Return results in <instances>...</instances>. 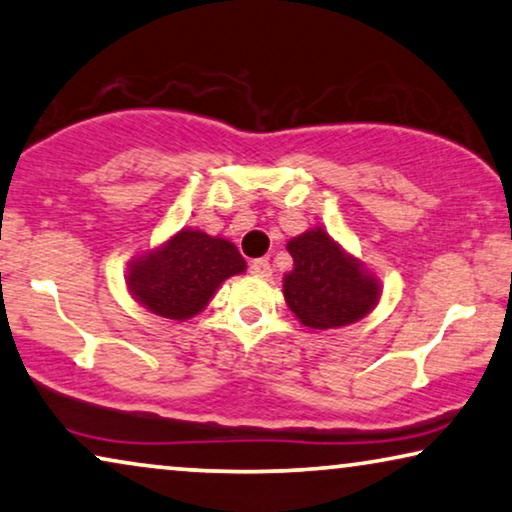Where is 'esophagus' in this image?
I'll use <instances>...</instances> for the list:
<instances>
[{"label":"esophagus","instance_id":"esophagus-1","mask_svg":"<svg viewBox=\"0 0 512 512\" xmlns=\"http://www.w3.org/2000/svg\"><path fill=\"white\" fill-rule=\"evenodd\" d=\"M249 272L256 274V277H270V274H272L270 261H268V258H256V261L249 263Z\"/></svg>","mask_w":512,"mask_h":512}]
</instances>
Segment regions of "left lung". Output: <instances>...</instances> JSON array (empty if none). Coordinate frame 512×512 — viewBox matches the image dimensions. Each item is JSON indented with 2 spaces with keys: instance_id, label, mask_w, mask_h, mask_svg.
Segmentation results:
<instances>
[{
  "instance_id": "1",
  "label": "left lung",
  "mask_w": 512,
  "mask_h": 512,
  "mask_svg": "<svg viewBox=\"0 0 512 512\" xmlns=\"http://www.w3.org/2000/svg\"><path fill=\"white\" fill-rule=\"evenodd\" d=\"M293 270L284 277V298L302 325L330 330L351 325L376 307L381 286L321 226L286 244Z\"/></svg>"
}]
</instances>
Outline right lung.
I'll return each mask as SVG.
<instances>
[{
	"label": "right lung",
	"instance_id": "1",
	"mask_svg": "<svg viewBox=\"0 0 512 512\" xmlns=\"http://www.w3.org/2000/svg\"><path fill=\"white\" fill-rule=\"evenodd\" d=\"M247 268L238 247L194 228H182L157 251L129 265L127 284L152 314L187 321L203 311L212 295L233 274Z\"/></svg>",
	"mask_w": 512,
	"mask_h": 512
}]
</instances>
